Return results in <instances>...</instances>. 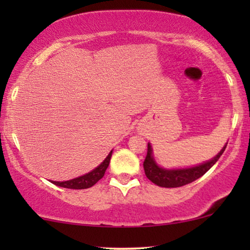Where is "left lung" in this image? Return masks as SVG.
<instances>
[{
    "mask_svg": "<svg viewBox=\"0 0 250 250\" xmlns=\"http://www.w3.org/2000/svg\"><path fill=\"white\" fill-rule=\"evenodd\" d=\"M227 143L225 145V147L221 149L220 153L217 154L216 156H214L211 160H209V161L194 166V167L179 169H166L160 167L153 156V148H151V145L148 143L147 156H146L145 162H143V168H145L146 176L156 186H160V187H182V186H186L188 185V183H191L195 180L200 179L202 175L207 173L209 169L219 161L221 155L223 154V151H225V149L227 147Z\"/></svg>",
    "mask_w": 250,
    "mask_h": 250,
    "instance_id": "1",
    "label": "left lung"
}]
</instances>
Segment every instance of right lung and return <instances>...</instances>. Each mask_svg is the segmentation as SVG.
<instances>
[{"instance_id": "1", "label": "right lung", "mask_w": 250, "mask_h": 250, "mask_svg": "<svg viewBox=\"0 0 250 250\" xmlns=\"http://www.w3.org/2000/svg\"><path fill=\"white\" fill-rule=\"evenodd\" d=\"M111 154H113V150L108 154V156L105 157L104 161H103L101 165L97 166L95 169H93L89 173L82 175V176L75 177V179L69 180V181H51V183L59 186V187L62 188H69V189H87L93 187L94 185L102 179L104 176L105 170H107L109 162H110Z\"/></svg>"}]
</instances>
